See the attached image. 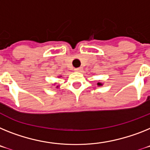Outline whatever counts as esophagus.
<instances>
[{"mask_svg": "<svg viewBox=\"0 0 150 150\" xmlns=\"http://www.w3.org/2000/svg\"><path fill=\"white\" fill-rule=\"evenodd\" d=\"M81 70H82V69L81 68H76V69H75V71H81Z\"/></svg>", "mask_w": 150, "mask_h": 150, "instance_id": "34e87169", "label": "esophagus"}]
</instances>
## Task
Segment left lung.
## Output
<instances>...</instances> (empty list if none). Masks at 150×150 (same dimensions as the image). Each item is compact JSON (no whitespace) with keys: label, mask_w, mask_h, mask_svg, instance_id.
<instances>
[{"label":"left lung","mask_w":150,"mask_h":150,"mask_svg":"<svg viewBox=\"0 0 150 150\" xmlns=\"http://www.w3.org/2000/svg\"><path fill=\"white\" fill-rule=\"evenodd\" d=\"M103 85L102 83H100V82L98 83V86H101V85Z\"/></svg>","instance_id":"obj_1"}]
</instances>
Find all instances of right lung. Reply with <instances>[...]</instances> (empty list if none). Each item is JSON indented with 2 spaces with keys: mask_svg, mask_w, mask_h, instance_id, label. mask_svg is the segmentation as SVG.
<instances>
[{
  "mask_svg": "<svg viewBox=\"0 0 150 150\" xmlns=\"http://www.w3.org/2000/svg\"><path fill=\"white\" fill-rule=\"evenodd\" d=\"M57 88H58V86H57Z\"/></svg>",
  "mask_w": 150,
  "mask_h": 150,
  "instance_id": "obj_1",
  "label": "right lung"
}]
</instances>
